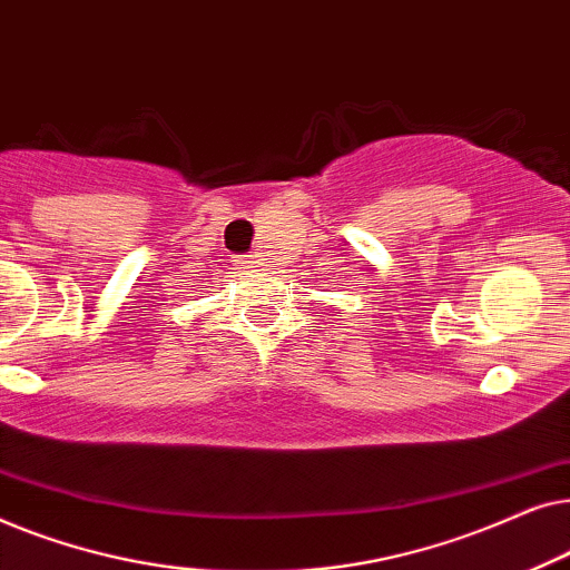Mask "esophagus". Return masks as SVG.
<instances>
[{"label":"esophagus","mask_w":570,"mask_h":570,"mask_svg":"<svg viewBox=\"0 0 570 570\" xmlns=\"http://www.w3.org/2000/svg\"><path fill=\"white\" fill-rule=\"evenodd\" d=\"M240 267L256 269V267H259V256H244V259H240Z\"/></svg>","instance_id":"obj_1"}]
</instances>
